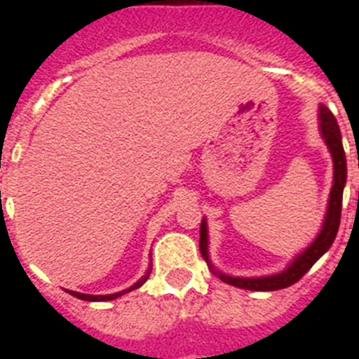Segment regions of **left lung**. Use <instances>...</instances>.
Wrapping results in <instances>:
<instances>
[{
	"label": "left lung",
	"instance_id": "left-lung-1",
	"mask_svg": "<svg viewBox=\"0 0 359 359\" xmlns=\"http://www.w3.org/2000/svg\"><path fill=\"white\" fill-rule=\"evenodd\" d=\"M318 119H320V134H323L326 145H328L332 158H334V186L330 191L328 210H326V218H324L323 229L313 240L311 245L302 251L300 255L296 257L294 261L290 262L289 266L285 268L283 272L276 273V276H266V278H233V276H225V273L214 270L208 259V235H207V222L203 219L201 229H199V250H201L203 259L210 264L212 272L218 276L222 281L240 287L245 290H279L287 289L290 285H294L304 273L320 259V257L330 250V245L334 244L337 229H339L341 222V207H343V188L346 182V158L343 151V143H341V132L339 124L335 121L334 114L330 111L326 106H320L318 109Z\"/></svg>",
	"mask_w": 359,
	"mask_h": 359
}]
</instances>
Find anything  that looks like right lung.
Instances as JSON below:
<instances>
[{
	"label": "right lung",
	"mask_w": 359,
	"mask_h": 359,
	"mask_svg": "<svg viewBox=\"0 0 359 359\" xmlns=\"http://www.w3.org/2000/svg\"><path fill=\"white\" fill-rule=\"evenodd\" d=\"M149 273H151V268L147 270V273L143 276V278L137 281L135 285H132L130 289L123 290V292H115V294H102V296H93V294H81V292H74V290H70V294L76 296V298H80V300H87V302H108V300H115V298H119V296L126 294V292H130V290H134V289H140L141 285L145 283L147 278H149Z\"/></svg>",
	"instance_id": "obj_1"
}]
</instances>
